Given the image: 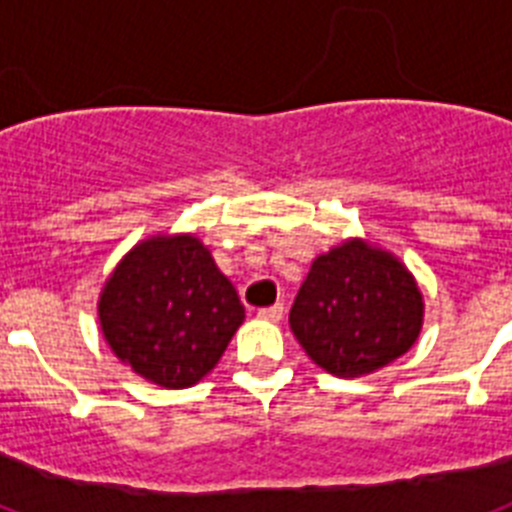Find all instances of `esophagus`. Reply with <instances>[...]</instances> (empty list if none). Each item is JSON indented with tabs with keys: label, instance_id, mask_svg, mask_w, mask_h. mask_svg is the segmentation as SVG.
Here are the masks:
<instances>
[{
	"label": "esophagus",
	"instance_id": "esophagus-1",
	"mask_svg": "<svg viewBox=\"0 0 512 512\" xmlns=\"http://www.w3.org/2000/svg\"><path fill=\"white\" fill-rule=\"evenodd\" d=\"M284 315V305L282 302H277V305H271V307H261L259 310V318L261 320H269V323H279Z\"/></svg>",
	"mask_w": 512,
	"mask_h": 512
}]
</instances>
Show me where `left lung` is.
Here are the masks:
<instances>
[{"mask_svg":"<svg viewBox=\"0 0 512 512\" xmlns=\"http://www.w3.org/2000/svg\"><path fill=\"white\" fill-rule=\"evenodd\" d=\"M423 325V297L387 251L348 241L312 261L289 310V328L336 377L372 374L400 359Z\"/></svg>","mask_w":512,"mask_h":512,"instance_id":"obj_1","label":"left lung"}]
</instances>
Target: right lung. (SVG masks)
<instances>
[{
	"label": "right lung",
	"instance_id": "obj_1",
	"mask_svg": "<svg viewBox=\"0 0 512 512\" xmlns=\"http://www.w3.org/2000/svg\"><path fill=\"white\" fill-rule=\"evenodd\" d=\"M246 318L238 292L194 235H161L117 264L99 323L117 359L161 387H192Z\"/></svg>",
	"mask_w": 512,
	"mask_h": 512
}]
</instances>
